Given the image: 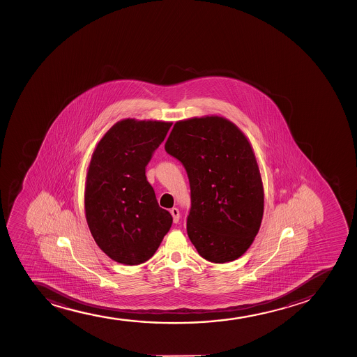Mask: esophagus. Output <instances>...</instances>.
Wrapping results in <instances>:
<instances>
[{
  "instance_id": "obj_1",
  "label": "esophagus",
  "mask_w": 357,
  "mask_h": 357,
  "mask_svg": "<svg viewBox=\"0 0 357 357\" xmlns=\"http://www.w3.org/2000/svg\"><path fill=\"white\" fill-rule=\"evenodd\" d=\"M170 213H172L174 222H175V224L178 222V220H180V211H178L176 207H174V208L170 209Z\"/></svg>"
}]
</instances>
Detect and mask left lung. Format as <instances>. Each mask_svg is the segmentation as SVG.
I'll list each match as a JSON object with an SVG mask.
<instances>
[{
    "label": "left lung",
    "instance_id": "8db88e82",
    "mask_svg": "<svg viewBox=\"0 0 357 357\" xmlns=\"http://www.w3.org/2000/svg\"><path fill=\"white\" fill-rule=\"evenodd\" d=\"M165 151L188 174L192 207L187 234L201 257L239 259L259 234L264 189L250 142L232 121L207 115L174 125Z\"/></svg>",
    "mask_w": 357,
    "mask_h": 357
}]
</instances>
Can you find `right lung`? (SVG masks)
Instances as JSON below:
<instances>
[{"label":"right lung","instance_id":"right-lung-1","mask_svg":"<svg viewBox=\"0 0 357 357\" xmlns=\"http://www.w3.org/2000/svg\"><path fill=\"white\" fill-rule=\"evenodd\" d=\"M172 125L120 120L91 155L84 188L86 222L98 248L115 262H146L172 227V214L158 206L145 176V167Z\"/></svg>","mask_w":357,"mask_h":357}]
</instances>
